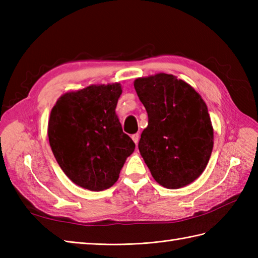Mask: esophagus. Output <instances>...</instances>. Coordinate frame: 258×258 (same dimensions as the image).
<instances>
[{
	"instance_id": "esophagus-1",
	"label": "esophagus",
	"mask_w": 258,
	"mask_h": 258,
	"mask_svg": "<svg viewBox=\"0 0 258 258\" xmlns=\"http://www.w3.org/2000/svg\"><path fill=\"white\" fill-rule=\"evenodd\" d=\"M132 140H133L134 143H135L136 145H138V144H139V141H140V135H139V133L133 134V135H132Z\"/></svg>"
}]
</instances>
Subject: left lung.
Returning <instances> with one entry per match:
<instances>
[{
  "mask_svg": "<svg viewBox=\"0 0 258 258\" xmlns=\"http://www.w3.org/2000/svg\"><path fill=\"white\" fill-rule=\"evenodd\" d=\"M134 87L149 115L139 150L152 176L169 189L193 183L206 168L214 145L205 102L172 74L139 78Z\"/></svg>",
  "mask_w": 258,
  "mask_h": 258,
  "instance_id": "1",
  "label": "left lung"
}]
</instances>
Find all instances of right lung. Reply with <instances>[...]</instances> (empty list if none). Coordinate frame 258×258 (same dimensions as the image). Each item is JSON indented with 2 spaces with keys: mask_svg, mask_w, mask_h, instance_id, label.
<instances>
[{
  "mask_svg": "<svg viewBox=\"0 0 258 258\" xmlns=\"http://www.w3.org/2000/svg\"><path fill=\"white\" fill-rule=\"evenodd\" d=\"M122 85L97 84L64 93L53 106L47 135L54 157L80 187L100 191L118 179L135 144L115 113Z\"/></svg>",
  "mask_w": 258,
  "mask_h": 258,
  "instance_id": "add662e5",
  "label": "right lung"
}]
</instances>
